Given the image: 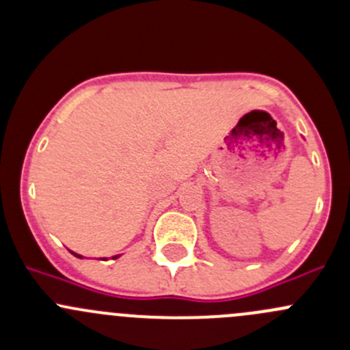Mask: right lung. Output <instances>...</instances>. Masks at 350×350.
<instances>
[{
  "label": "right lung",
  "mask_w": 350,
  "mask_h": 350,
  "mask_svg": "<svg viewBox=\"0 0 350 350\" xmlns=\"http://www.w3.org/2000/svg\"><path fill=\"white\" fill-rule=\"evenodd\" d=\"M72 254H74V252H72ZM74 256H76V257H81L79 254H74ZM116 257H120V256H115V257H113V259H116Z\"/></svg>",
  "instance_id": "1"
}]
</instances>
